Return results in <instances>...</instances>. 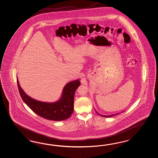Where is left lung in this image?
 Segmentation results:
<instances>
[{"instance_id": "left-lung-1", "label": "left lung", "mask_w": 158, "mask_h": 158, "mask_svg": "<svg viewBox=\"0 0 158 158\" xmlns=\"http://www.w3.org/2000/svg\"><path fill=\"white\" fill-rule=\"evenodd\" d=\"M95 111H96V112L99 115H100L101 116H102V117H112V116H115V115H117V114H119L120 113H116V114H112V115H109V116H104V115H102V114H99L96 110H95Z\"/></svg>"}]
</instances>
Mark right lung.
I'll use <instances>...</instances> for the list:
<instances>
[{
	"label": "right lung",
	"instance_id": "right-lung-1",
	"mask_svg": "<svg viewBox=\"0 0 158 158\" xmlns=\"http://www.w3.org/2000/svg\"><path fill=\"white\" fill-rule=\"evenodd\" d=\"M18 88L23 102L39 116L45 119L60 121L69 118L74 111V94L81 85L79 79L71 81L65 85L59 100L47 102L32 98L21 88L17 79Z\"/></svg>",
	"mask_w": 158,
	"mask_h": 158
}]
</instances>
